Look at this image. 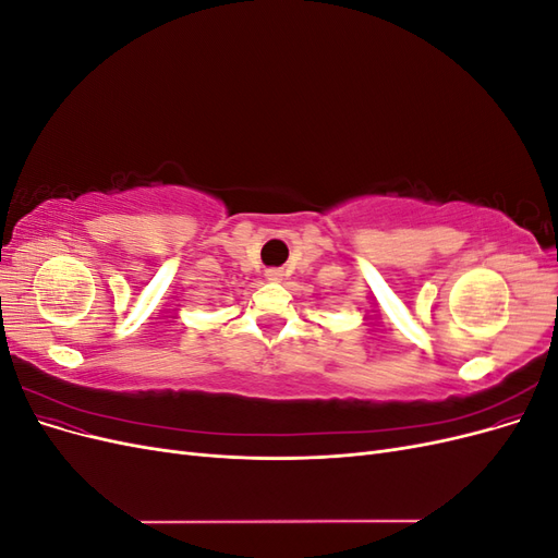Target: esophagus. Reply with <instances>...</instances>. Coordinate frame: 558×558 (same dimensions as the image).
Returning <instances> with one entry per match:
<instances>
[{
    "instance_id": "1",
    "label": "esophagus",
    "mask_w": 558,
    "mask_h": 558,
    "mask_svg": "<svg viewBox=\"0 0 558 558\" xmlns=\"http://www.w3.org/2000/svg\"><path fill=\"white\" fill-rule=\"evenodd\" d=\"M265 279H267V281H281V279H283V272H281L279 267H272V269H267V272H265Z\"/></svg>"
}]
</instances>
